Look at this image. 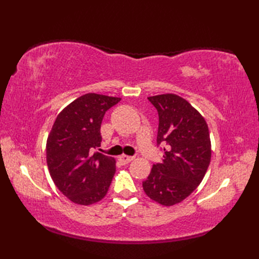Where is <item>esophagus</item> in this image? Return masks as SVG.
<instances>
[{
	"label": "esophagus",
	"instance_id": "1",
	"mask_svg": "<svg viewBox=\"0 0 259 259\" xmlns=\"http://www.w3.org/2000/svg\"><path fill=\"white\" fill-rule=\"evenodd\" d=\"M119 160H120V162H122L123 164H125V163H129V162L133 161L134 160V157L122 155V156L119 157Z\"/></svg>",
	"mask_w": 259,
	"mask_h": 259
}]
</instances>
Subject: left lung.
<instances>
[{
  "label": "left lung",
  "instance_id": "8db88e82",
  "mask_svg": "<svg viewBox=\"0 0 259 259\" xmlns=\"http://www.w3.org/2000/svg\"><path fill=\"white\" fill-rule=\"evenodd\" d=\"M158 111L157 145L163 160L142 183L146 195L163 206L186 199L205 177L211 158L208 125L191 104L177 95L148 98Z\"/></svg>",
  "mask_w": 259,
  "mask_h": 259
}]
</instances>
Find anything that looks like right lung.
<instances>
[{
    "label": "right lung",
    "mask_w": 259,
    "mask_h": 259,
    "mask_svg": "<svg viewBox=\"0 0 259 259\" xmlns=\"http://www.w3.org/2000/svg\"><path fill=\"white\" fill-rule=\"evenodd\" d=\"M120 98L87 93L65 107L47 141V163L53 183L78 205H92L107 195L115 172L112 157L100 147L103 115Z\"/></svg>",
    "instance_id": "add662e5"
}]
</instances>
